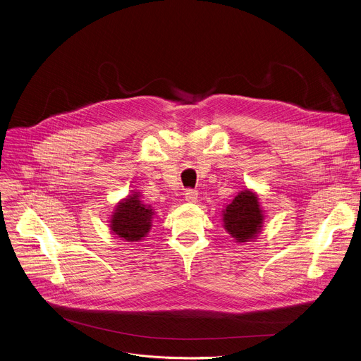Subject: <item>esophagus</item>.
<instances>
[{
	"label": "esophagus",
	"mask_w": 361,
	"mask_h": 361,
	"mask_svg": "<svg viewBox=\"0 0 361 361\" xmlns=\"http://www.w3.org/2000/svg\"><path fill=\"white\" fill-rule=\"evenodd\" d=\"M184 197H185V201H188V202H197L198 192L195 190H185Z\"/></svg>",
	"instance_id": "esophagus-1"
}]
</instances>
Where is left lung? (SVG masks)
I'll return each instance as SVG.
<instances>
[{"instance_id":"left-lung-1","label":"left lung","mask_w":361,"mask_h":361,"mask_svg":"<svg viewBox=\"0 0 361 361\" xmlns=\"http://www.w3.org/2000/svg\"><path fill=\"white\" fill-rule=\"evenodd\" d=\"M263 219L264 216L259 198L250 190L238 192L223 212L224 228L238 243L252 240L260 231Z\"/></svg>"}]
</instances>
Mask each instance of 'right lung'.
Listing matches in <instances>:
<instances>
[{
	"label": "right lung",
	"instance_id": "1",
	"mask_svg": "<svg viewBox=\"0 0 361 361\" xmlns=\"http://www.w3.org/2000/svg\"><path fill=\"white\" fill-rule=\"evenodd\" d=\"M154 210L142 204L138 192H134L118 202L111 217V230L126 241H140L151 228Z\"/></svg>",
	"mask_w": 361,
	"mask_h": 361
}]
</instances>
